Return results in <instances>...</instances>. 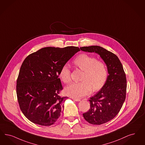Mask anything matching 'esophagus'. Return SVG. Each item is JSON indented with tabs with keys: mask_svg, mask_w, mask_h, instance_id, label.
Instances as JSON below:
<instances>
[{
	"mask_svg": "<svg viewBox=\"0 0 145 145\" xmlns=\"http://www.w3.org/2000/svg\"><path fill=\"white\" fill-rule=\"evenodd\" d=\"M72 99H73V100L75 101H77V102H78V101H80V99H76L74 98H72Z\"/></svg>",
	"mask_w": 145,
	"mask_h": 145,
	"instance_id": "esophagus-1",
	"label": "esophagus"
}]
</instances>
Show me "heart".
I'll use <instances>...</instances> for the list:
<instances>
[{
  "instance_id": "obj_1",
  "label": "heart",
  "mask_w": 145,
  "mask_h": 145,
  "mask_svg": "<svg viewBox=\"0 0 145 145\" xmlns=\"http://www.w3.org/2000/svg\"><path fill=\"white\" fill-rule=\"evenodd\" d=\"M75 67L84 71L81 82H73L65 88V92L73 97L80 98L89 94L91 89L98 91L104 85L108 78V70L102 61H97L96 58L81 54L73 61ZM59 77L65 84L71 81L70 70L67 65H64L59 72Z\"/></svg>"
}]
</instances>
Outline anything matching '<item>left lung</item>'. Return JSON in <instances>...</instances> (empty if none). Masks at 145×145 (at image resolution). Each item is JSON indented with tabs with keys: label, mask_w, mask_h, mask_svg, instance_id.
Instances as JSON below:
<instances>
[{
	"label": "left lung",
	"mask_w": 145,
	"mask_h": 145,
	"mask_svg": "<svg viewBox=\"0 0 145 145\" xmlns=\"http://www.w3.org/2000/svg\"><path fill=\"white\" fill-rule=\"evenodd\" d=\"M82 51L95 53L106 65L107 79L98 93L91 97L90 109L83 114L89 123L101 125L112 120L121 110L125 100L127 81L121 63L114 53L99 46L82 47Z\"/></svg>",
	"instance_id": "8db88e82"
}]
</instances>
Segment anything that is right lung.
<instances>
[{"instance_id": "1", "label": "right lung", "mask_w": 145, "mask_h": 145, "mask_svg": "<svg viewBox=\"0 0 145 145\" xmlns=\"http://www.w3.org/2000/svg\"><path fill=\"white\" fill-rule=\"evenodd\" d=\"M79 47H47L29 55L21 66L16 91L20 108L30 121L48 126L58 120L68 97H61L59 72Z\"/></svg>"}]
</instances>
